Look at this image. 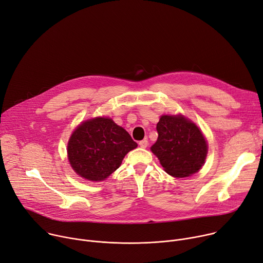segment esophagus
<instances>
[{
	"label": "esophagus",
	"instance_id": "obj_1",
	"mask_svg": "<svg viewBox=\"0 0 263 263\" xmlns=\"http://www.w3.org/2000/svg\"><path fill=\"white\" fill-rule=\"evenodd\" d=\"M148 144H149V142H148V140L147 139H144V140H140L139 142H138V145L140 146V148H147L148 147Z\"/></svg>",
	"mask_w": 263,
	"mask_h": 263
}]
</instances>
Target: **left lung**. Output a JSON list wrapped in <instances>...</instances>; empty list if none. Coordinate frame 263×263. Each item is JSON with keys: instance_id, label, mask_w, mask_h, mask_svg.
Listing matches in <instances>:
<instances>
[{"instance_id": "1", "label": "left lung", "mask_w": 263, "mask_h": 263, "mask_svg": "<svg viewBox=\"0 0 263 263\" xmlns=\"http://www.w3.org/2000/svg\"><path fill=\"white\" fill-rule=\"evenodd\" d=\"M156 130L158 138L151 150L166 173L174 177H186L200 170L208 146L195 124L181 115H162Z\"/></svg>"}]
</instances>
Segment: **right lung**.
Listing matches in <instances>:
<instances>
[{"mask_svg": "<svg viewBox=\"0 0 263 263\" xmlns=\"http://www.w3.org/2000/svg\"><path fill=\"white\" fill-rule=\"evenodd\" d=\"M137 147L130 134L111 118L97 117L83 123L68 142V158L83 178L100 181L121 165L125 155Z\"/></svg>", "mask_w": 263, "mask_h": 263, "instance_id": "obj_1", "label": "right lung"}]
</instances>
